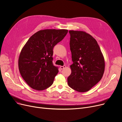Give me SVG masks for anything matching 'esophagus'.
<instances>
[{
	"mask_svg": "<svg viewBox=\"0 0 122 122\" xmlns=\"http://www.w3.org/2000/svg\"><path fill=\"white\" fill-rule=\"evenodd\" d=\"M66 67V65H64L63 66H60V69H61V70H63V69H64V68H65Z\"/></svg>",
	"mask_w": 122,
	"mask_h": 122,
	"instance_id": "34e87169",
	"label": "esophagus"
}]
</instances>
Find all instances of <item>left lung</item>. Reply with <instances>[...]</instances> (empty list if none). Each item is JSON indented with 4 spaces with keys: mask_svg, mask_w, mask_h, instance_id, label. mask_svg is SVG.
<instances>
[{
    "mask_svg": "<svg viewBox=\"0 0 122 122\" xmlns=\"http://www.w3.org/2000/svg\"><path fill=\"white\" fill-rule=\"evenodd\" d=\"M70 46L73 64L68 84L74 90L85 92L102 79L105 68L103 54L97 41L82 31L70 30Z\"/></svg>",
    "mask_w": 122,
    "mask_h": 122,
    "instance_id": "obj_1",
    "label": "left lung"
}]
</instances>
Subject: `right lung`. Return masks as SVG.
Masks as SVG:
<instances>
[{"mask_svg": "<svg viewBox=\"0 0 122 122\" xmlns=\"http://www.w3.org/2000/svg\"><path fill=\"white\" fill-rule=\"evenodd\" d=\"M66 29H45L32 35L24 46L19 58L20 74L26 83L36 90L51 86L58 68L52 63L53 48L68 33Z\"/></svg>", "mask_w": 122, "mask_h": 122, "instance_id": "add662e5", "label": "right lung"}]
</instances>
